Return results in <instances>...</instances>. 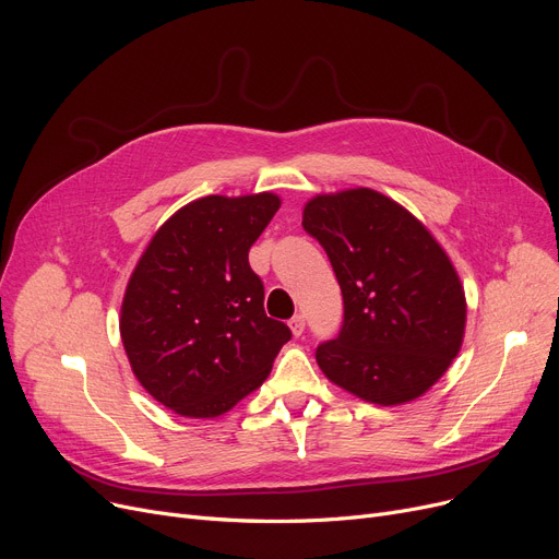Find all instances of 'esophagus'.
<instances>
[{
  "instance_id": "34e87169",
  "label": "esophagus",
  "mask_w": 559,
  "mask_h": 559,
  "mask_svg": "<svg viewBox=\"0 0 559 559\" xmlns=\"http://www.w3.org/2000/svg\"><path fill=\"white\" fill-rule=\"evenodd\" d=\"M289 329L292 333H295V337H301L304 335V329H306V317L304 314H295L289 319Z\"/></svg>"
}]
</instances>
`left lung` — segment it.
<instances>
[{
  "mask_svg": "<svg viewBox=\"0 0 559 559\" xmlns=\"http://www.w3.org/2000/svg\"><path fill=\"white\" fill-rule=\"evenodd\" d=\"M304 228L337 276L344 321L317 346L331 383L378 405L428 392L460 354L466 299L453 262L401 203L369 188L317 194Z\"/></svg>",
  "mask_w": 559,
  "mask_h": 559,
  "instance_id": "8db88e82",
  "label": "left lung"
}]
</instances>
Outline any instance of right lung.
Listing matches in <instances>:
<instances>
[{
	"instance_id": "add662e5",
	"label": "right lung",
	"mask_w": 559,
	"mask_h": 559,
	"mask_svg": "<svg viewBox=\"0 0 559 559\" xmlns=\"http://www.w3.org/2000/svg\"><path fill=\"white\" fill-rule=\"evenodd\" d=\"M281 209L272 192L197 199L146 245L120 333L140 385L176 415L213 419L258 390L292 337L264 314L249 249Z\"/></svg>"
}]
</instances>
